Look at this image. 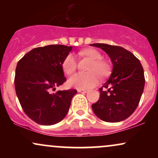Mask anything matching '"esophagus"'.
<instances>
[{
  "mask_svg": "<svg viewBox=\"0 0 158 158\" xmlns=\"http://www.w3.org/2000/svg\"><path fill=\"white\" fill-rule=\"evenodd\" d=\"M77 91L79 93H81V94H86L89 91V90H83V89H78Z\"/></svg>",
  "mask_w": 158,
  "mask_h": 158,
  "instance_id": "1",
  "label": "esophagus"
}]
</instances>
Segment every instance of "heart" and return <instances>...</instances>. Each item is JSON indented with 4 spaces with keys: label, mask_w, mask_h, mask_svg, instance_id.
Segmentation results:
<instances>
[{
    "label": "heart",
    "mask_w": 158,
    "mask_h": 158,
    "mask_svg": "<svg viewBox=\"0 0 158 158\" xmlns=\"http://www.w3.org/2000/svg\"><path fill=\"white\" fill-rule=\"evenodd\" d=\"M78 54L80 57L87 58L91 61L88 70L89 73H76L71 76L68 81L70 87L77 89H89L99 83L98 75L100 78H105L110 73V65L106 61L101 60L102 56L97 50L88 48L81 50ZM76 68L77 60L73 55L69 54L62 62L63 71L70 75L75 71Z\"/></svg>",
    "instance_id": "obj_1"
}]
</instances>
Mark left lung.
Returning a JSON list of instances; mask_svg holds the SVG:
<instances>
[{
	"instance_id": "1",
	"label": "left lung",
	"mask_w": 158,
	"mask_h": 158,
	"mask_svg": "<svg viewBox=\"0 0 158 158\" xmlns=\"http://www.w3.org/2000/svg\"><path fill=\"white\" fill-rule=\"evenodd\" d=\"M108 54L113 64L109 79L99 88L100 97L92 105L97 117L108 123L124 120L138 106L145 85L144 71L136 56L122 47L92 44Z\"/></svg>"
}]
</instances>
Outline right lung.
Returning <instances> with one entry per match:
<instances>
[{
	"instance_id": "right-lung-1",
	"label": "right lung",
	"mask_w": 158,
	"mask_h": 158,
	"mask_svg": "<svg viewBox=\"0 0 158 158\" xmlns=\"http://www.w3.org/2000/svg\"><path fill=\"white\" fill-rule=\"evenodd\" d=\"M72 48L61 44L36 48L18 62L16 94L25 114L40 125L51 126L62 120L77 93L73 89L50 93L66 81L62 62Z\"/></svg>"
}]
</instances>
